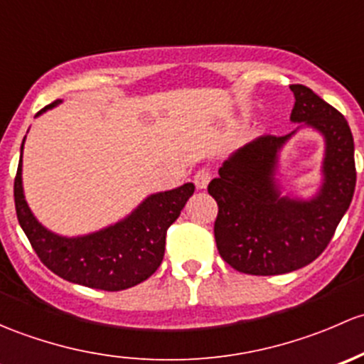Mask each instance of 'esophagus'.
<instances>
[{
	"instance_id": "obj_1",
	"label": "esophagus",
	"mask_w": 364,
	"mask_h": 364,
	"mask_svg": "<svg viewBox=\"0 0 364 364\" xmlns=\"http://www.w3.org/2000/svg\"><path fill=\"white\" fill-rule=\"evenodd\" d=\"M210 178H212V173H210V170H207V168H201V170H198L194 173V183H196L198 189H207Z\"/></svg>"
}]
</instances>
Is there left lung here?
<instances>
[{"label": "left lung", "mask_w": 364, "mask_h": 364, "mask_svg": "<svg viewBox=\"0 0 364 364\" xmlns=\"http://www.w3.org/2000/svg\"><path fill=\"white\" fill-rule=\"evenodd\" d=\"M291 91L296 100L291 121L319 131L326 144L316 196H282L275 178L280 149L296 131L266 134L238 149L208 183L219 207L217 250L231 268L249 275H280L317 259L354 196V138L346 117L305 85L294 84Z\"/></svg>", "instance_id": "8db88e82"}]
</instances>
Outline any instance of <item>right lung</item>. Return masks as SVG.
Returning a JSON list of instances; mask_svg holds the SVG:
<instances>
[{
    "label": "right lung",
    "instance_id": "right-lung-1",
    "mask_svg": "<svg viewBox=\"0 0 364 364\" xmlns=\"http://www.w3.org/2000/svg\"><path fill=\"white\" fill-rule=\"evenodd\" d=\"M54 101L38 114L50 110ZM26 140V136H24ZM22 149L14 198L17 219L40 261L68 282L101 291H122L147 280L163 263L166 231L193 196L194 183L145 198L119 223L84 237H61L36 220L22 189Z\"/></svg>",
    "mask_w": 364,
    "mask_h": 364
}]
</instances>
